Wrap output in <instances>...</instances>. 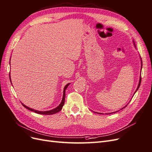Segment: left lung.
Segmentation results:
<instances>
[{"label":"left lung","mask_w":152,"mask_h":152,"mask_svg":"<svg viewBox=\"0 0 152 152\" xmlns=\"http://www.w3.org/2000/svg\"><path fill=\"white\" fill-rule=\"evenodd\" d=\"M141 68H142V60H141ZM141 77L140 76V81H139V84H138V86H137V89H136V91H135V93H136V92L137 91V89H139V87H140V84H141ZM126 106H127V105H126ZM126 107H124V108H125V107H126ZM124 108H122L121 110H122Z\"/></svg>","instance_id":"8db88e82"}]
</instances>
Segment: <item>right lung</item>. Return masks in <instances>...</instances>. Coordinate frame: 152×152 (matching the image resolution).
Here are the masks:
<instances>
[{"label": "right lung", "instance_id": "1", "mask_svg": "<svg viewBox=\"0 0 152 152\" xmlns=\"http://www.w3.org/2000/svg\"><path fill=\"white\" fill-rule=\"evenodd\" d=\"M10 81L11 82V77H10ZM12 84V83H11ZM70 85V83L66 84L65 87V88H64V91H63V99H62V101L61 103L59 104V105L58 106V107H57L56 108H54L53 110H49V111H44V112H42V111H38V110H34V109H31L28 107H26V105L23 104V103H21L23 104V106L24 107H25L26 109H28L29 110H30V111H32V112H34L35 113H39V114H42V115H53V114H54V113H56L58 112H59V111H61L63 105H64V103H65V90L67 89L68 86Z\"/></svg>", "mask_w": 152, "mask_h": 152}]
</instances>
